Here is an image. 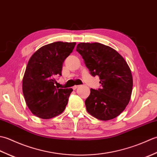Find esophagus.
I'll return each instance as SVG.
<instances>
[{
    "mask_svg": "<svg viewBox=\"0 0 157 157\" xmlns=\"http://www.w3.org/2000/svg\"><path fill=\"white\" fill-rule=\"evenodd\" d=\"M78 87H79V86H73V89L75 90H76Z\"/></svg>",
    "mask_w": 157,
    "mask_h": 157,
    "instance_id": "34e87169",
    "label": "esophagus"
}]
</instances>
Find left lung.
<instances>
[{
	"label": "left lung",
	"instance_id": "8db88e82",
	"mask_svg": "<svg viewBox=\"0 0 157 157\" xmlns=\"http://www.w3.org/2000/svg\"><path fill=\"white\" fill-rule=\"evenodd\" d=\"M76 51L90 74L99 77L102 85L98 90L90 89L85 101L87 111L102 121L117 117L124 111L132 95L133 79L128 63L115 50L98 42L79 43Z\"/></svg>",
	"mask_w": 157,
	"mask_h": 157
}]
</instances>
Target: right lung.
I'll use <instances>...</instances> for the list:
<instances>
[{
  "instance_id": "obj_1",
  "label": "right lung",
  "mask_w": 157,
  "mask_h": 157,
  "mask_svg": "<svg viewBox=\"0 0 157 157\" xmlns=\"http://www.w3.org/2000/svg\"><path fill=\"white\" fill-rule=\"evenodd\" d=\"M75 42H56L40 48L29 59L22 82L26 105L34 115L51 119L61 114L72 88H56L55 78L61 75L63 63Z\"/></svg>"
}]
</instances>
